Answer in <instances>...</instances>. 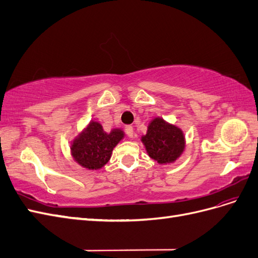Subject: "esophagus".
Wrapping results in <instances>:
<instances>
[{
	"mask_svg": "<svg viewBox=\"0 0 258 258\" xmlns=\"http://www.w3.org/2000/svg\"><path fill=\"white\" fill-rule=\"evenodd\" d=\"M124 131H126V134L129 138H132L135 136V130H134V127L131 126H126L124 127Z\"/></svg>",
	"mask_w": 258,
	"mask_h": 258,
	"instance_id": "34e87169",
	"label": "esophagus"
}]
</instances>
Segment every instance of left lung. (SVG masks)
<instances>
[{
	"mask_svg": "<svg viewBox=\"0 0 258 258\" xmlns=\"http://www.w3.org/2000/svg\"><path fill=\"white\" fill-rule=\"evenodd\" d=\"M150 157L159 163L174 161L184 151L185 140L182 130L161 118H155L148 124L142 137Z\"/></svg>",
	"mask_w": 258,
	"mask_h": 258,
	"instance_id": "obj_1",
	"label": "left lung"
}]
</instances>
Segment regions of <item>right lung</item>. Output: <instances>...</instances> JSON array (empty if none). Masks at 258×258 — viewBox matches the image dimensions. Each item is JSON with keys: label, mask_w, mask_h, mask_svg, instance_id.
Returning a JSON list of instances; mask_svg holds the SVG:
<instances>
[{"label": "right lung", "mask_w": 258, "mask_h": 258, "mask_svg": "<svg viewBox=\"0 0 258 258\" xmlns=\"http://www.w3.org/2000/svg\"><path fill=\"white\" fill-rule=\"evenodd\" d=\"M123 138L120 129L105 132L99 122L92 121L72 144L73 158L81 166L91 170L102 168L110 160L113 148Z\"/></svg>", "instance_id": "right-lung-1"}]
</instances>
